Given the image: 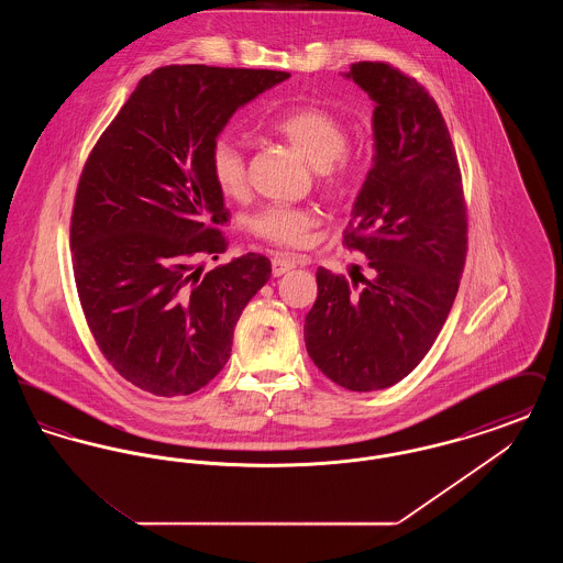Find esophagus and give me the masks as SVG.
<instances>
[{
	"mask_svg": "<svg viewBox=\"0 0 563 563\" xmlns=\"http://www.w3.org/2000/svg\"><path fill=\"white\" fill-rule=\"evenodd\" d=\"M308 260L306 257H291V255H283V253H276L272 257V274L274 276H283L285 272L294 269L295 266H306Z\"/></svg>",
	"mask_w": 563,
	"mask_h": 563,
	"instance_id": "obj_1",
	"label": "esophagus"
}]
</instances>
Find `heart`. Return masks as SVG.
I'll return each mask as SVG.
<instances>
[{"label": "heart", "mask_w": 563, "mask_h": 563, "mask_svg": "<svg viewBox=\"0 0 563 563\" xmlns=\"http://www.w3.org/2000/svg\"><path fill=\"white\" fill-rule=\"evenodd\" d=\"M274 131L283 134L295 150L317 168L322 189L329 196L346 194L354 177V162L346 152L349 133L327 109L297 108L274 120ZM209 168L217 188L225 196H242L246 189V161L241 145L230 134H219L209 152ZM310 209L291 205H266L246 219V230L280 246H301L317 225Z\"/></svg>", "instance_id": "obj_1"}]
</instances>
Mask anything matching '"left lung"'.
<instances>
[{
	"instance_id": "left-lung-1",
	"label": "left lung",
	"mask_w": 563,
	"mask_h": 563,
	"mask_svg": "<svg viewBox=\"0 0 563 563\" xmlns=\"http://www.w3.org/2000/svg\"><path fill=\"white\" fill-rule=\"evenodd\" d=\"M374 101V166L352 207L344 244L369 276L317 269L303 340L314 365L354 393L411 374L452 310L466 260V207L454 143L422 84L388 63L344 74Z\"/></svg>"
}]
</instances>
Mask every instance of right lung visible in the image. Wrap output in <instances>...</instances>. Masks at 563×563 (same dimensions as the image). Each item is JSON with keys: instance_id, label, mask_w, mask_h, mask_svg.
Here are the masks:
<instances>
[{"instance_id": "1", "label": "right lung", "mask_w": 563, "mask_h": 563, "mask_svg": "<svg viewBox=\"0 0 563 563\" xmlns=\"http://www.w3.org/2000/svg\"><path fill=\"white\" fill-rule=\"evenodd\" d=\"M287 71L168 65L136 84L92 147L71 213L81 310L111 367L136 388L191 395L223 369L244 306L268 283L246 253L202 274L228 242L209 152L236 109Z\"/></svg>"}]
</instances>
